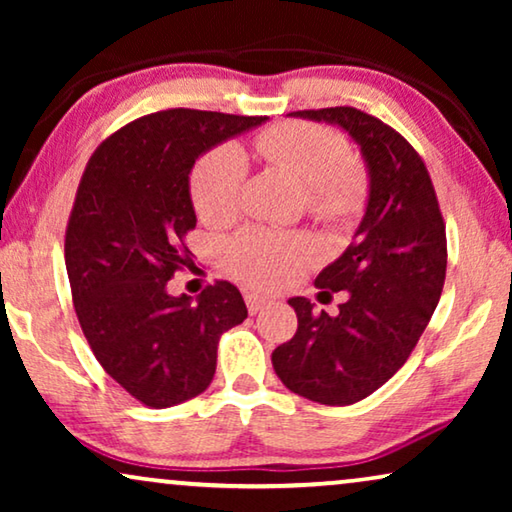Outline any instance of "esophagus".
<instances>
[{
  "label": "esophagus",
  "instance_id": "obj_1",
  "mask_svg": "<svg viewBox=\"0 0 512 512\" xmlns=\"http://www.w3.org/2000/svg\"><path fill=\"white\" fill-rule=\"evenodd\" d=\"M244 303H247V310L251 314H256V312H261L263 307H268L270 300L263 298V296H258V293H244Z\"/></svg>",
  "mask_w": 512,
  "mask_h": 512
}]
</instances>
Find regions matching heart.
Segmentation results:
<instances>
[{"instance_id": "b5f03b06", "label": "heart", "mask_w": 512, "mask_h": 512, "mask_svg": "<svg viewBox=\"0 0 512 512\" xmlns=\"http://www.w3.org/2000/svg\"><path fill=\"white\" fill-rule=\"evenodd\" d=\"M265 163L289 174L305 191V207L314 221L347 226L368 200V172L338 132L317 123H275L254 139ZM247 158L235 144L207 151L191 172V200L205 223L219 226L235 219L242 205ZM223 268L256 289H279L293 282L314 258L317 249L307 237L279 235L247 228L223 244Z\"/></svg>"}]
</instances>
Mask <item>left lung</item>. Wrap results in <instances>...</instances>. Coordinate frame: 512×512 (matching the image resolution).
<instances>
[{
    "instance_id": "8db88e82",
    "label": "left lung",
    "mask_w": 512,
    "mask_h": 512,
    "mask_svg": "<svg viewBox=\"0 0 512 512\" xmlns=\"http://www.w3.org/2000/svg\"><path fill=\"white\" fill-rule=\"evenodd\" d=\"M340 125L361 146L370 198L354 242L319 272V296L347 291L335 317L291 298L298 331L272 352L279 380L321 405L373 394L417 347L445 284L447 237L424 160L401 132L354 107L293 111Z\"/></svg>"
}]
</instances>
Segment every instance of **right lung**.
I'll return each mask as SVG.
<instances>
[{
	"mask_svg": "<svg viewBox=\"0 0 512 512\" xmlns=\"http://www.w3.org/2000/svg\"><path fill=\"white\" fill-rule=\"evenodd\" d=\"M265 116L167 109L109 135L90 156L65 233L81 331L111 380L146 408L202 394L221 335L247 319L237 286L216 279L198 300L167 293L191 265L188 174L195 158Z\"/></svg>",
	"mask_w": 512,
	"mask_h": 512,
	"instance_id": "add662e5",
	"label": "right lung"
}]
</instances>
